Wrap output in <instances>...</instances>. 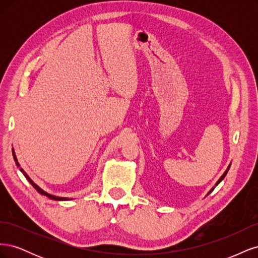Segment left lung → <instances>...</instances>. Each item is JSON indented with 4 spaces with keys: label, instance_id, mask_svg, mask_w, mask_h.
<instances>
[{
    "label": "left lung",
    "instance_id": "left-lung-1",
    "mask_svg": "<svg viewBox=\"0 0 258 258\" xmlns=\"http://www.w3.org/2000/svg\"><path fill=\"white\" fill-rule=\"evenodd\" d=\"M229 168H230V166L228 167V169H227V170H226V171H225V173H224V174H223V175L221 176V178H220V179H218V181H217V183H216V185H218V184H220V183H221V181H222V179H223V178L225 177V175H226V174H227V172H228V170H229ZM213 189H214V188H212V189H211V190H210V192H211V191H212ZM210 192H209V194H210Z\"/></svg>",
    "mask_w": 258,
    "mask_h": 258
}]
</instances>
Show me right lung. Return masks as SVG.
I'll list each match as a JSON object with an SVG mask.
<instances>
[{
    "label": "right lung",
    "mask_w": 258,
    "mask_h": 258,
    "mask_svg": "<svg viewBox=\"0 0 258 258\" xmlns=\"http://www.w3.org/2000/svg\"><path fill=\"white\" fill-rule=\"evenodd\" d=\"M13 156H14V159H15V161H16V165L19 167V163H18V161H17V158H16V156H15V153H14V150H13ZM20 171L21 172L23 173V175H25L27 178H28V181L31 183V185H32L34 188L40 192V194H42V195H45V196H47L48 198H50V199H52V200H68V198H63V197H56V196H52V195H49V194H47L46 191H44L42 188H40V187H38L36 184H34L32 181H31L30 179V177L27 175V173L25 172V171H23L22 169H20Z\"/></svg>",
    "instance_id": "obj_1"
}]
</instances>
